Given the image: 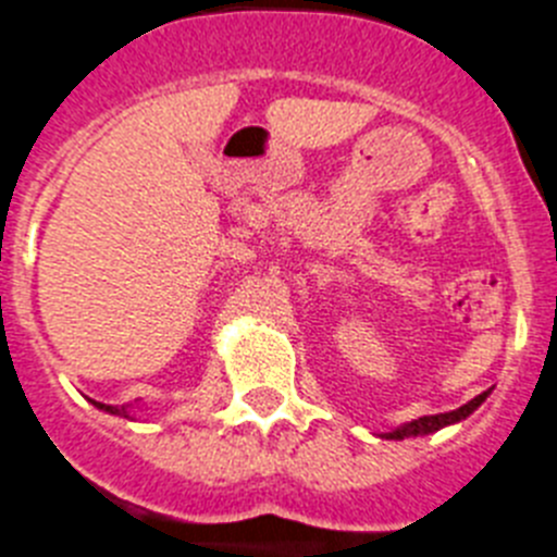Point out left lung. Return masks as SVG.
Wrapping results in <instances>:
<instances>
[{
  "label": "left lung",
  "instance_id": "left-lung-1",
  "mask_svg": "<svg viewBox=\"0 0 557 557\" xmlns=\"http://www.w3.org/2000/svg\"><path fill=\"white\" fill-rule=\"evenodd\" d=\"M487 394L491 392H482L479 397H473L470 403H465V406L456 408V411H445V414H428V417H420V420L406 422V425H400L397 431H392V434H383V436H386V440H406V436L434 434V431H440V428L454 425V422H462L465 417L473 414V411H476V408L487 400Z\"/></svg>",
  "mask_w": 557,
  "mask_h": 557
}]
</instances>
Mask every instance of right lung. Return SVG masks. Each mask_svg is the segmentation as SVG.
<instances>
[{
    "mask_svg": "<svg viewBox=\"0 0 557 557\" xmlns=\"http://www.w3.org/2000/svg\"><path fill=\"white\" fill-rule=\"evenodd\" d=\"M98 408H103V411H109V414H121V417H129L126 414V408H117V406H107V403H95Z\"/></svg>",
    "mask_w": 557,
    "mask_h": 557,
    "instance_id": "1",
    "label": "right lung"
}]
</instances>
